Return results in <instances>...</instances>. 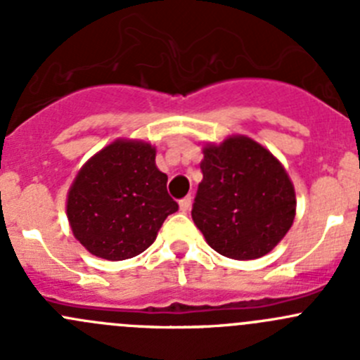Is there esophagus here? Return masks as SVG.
Masks as SVG:
<instances>
[{
	"instance_id": "obj_1",
	"label": "esophagus",
	"mask_w": 360,
	"mask_h": 360,
	"mask_svg": "<svg viewBox=\"0 0 360 360\" xmlns=\"http://www.w3.org/2000/svg\"><path fill=\"white\" fill-rule=\"evenodd\" d=\"M191 202H193V198H191V197H184L183 200H179L181 212H188V210H190V207H191Z\"/></svg>"
}]
</instances>
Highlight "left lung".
<instances>
[{
  "instance_id": "8db88e82",
  "label": "left lung",
  "mask_w": 360,
  "mask_h": 360,
  "mask_svg": "<svg viewBox=\"0 0 360 360\" xmlns=\"http://www.w3.org/2000/svg\"><path fill=\"white\" fill-rule=\"evenodd\" d=\"M191 217L216 252L257 259L292 226L296 193L288 172L266 148L245 136L207 144Z\"/></svg>"
}]
</instances>
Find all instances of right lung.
<instances>
[{
    "label": "right lung",
    "mask_w": 360,
    "mask_h": 360,
    "mask_svg": "<svg viewBox=\"0 0 360 360\" xmlns=\"http://www.w3.org/2000/svg\"><path fill=\"white\" fill-rule=\"evenodd\" d=\"M150 143L118 139L94 155L68 193L72 235L90 254L122 261L146 250L179 209Z\"/></svg>",
    "instance_id": "right-lung-1"
}]
</instances>
